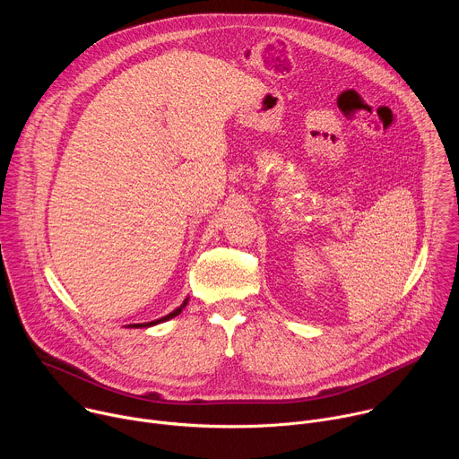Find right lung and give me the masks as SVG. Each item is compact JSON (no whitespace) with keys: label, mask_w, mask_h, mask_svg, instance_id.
I'll use <instances>...</instances> for the list:
<instances>
[{"label":"right lung","mask_w":459,"mask_h":459,"mask_svg":"<svg viewBox=\"0 0 459 459\" xmlns=\"http://www.w3.org/2000/svg\"><path fill=\"white\" fill-rule=\"evenodd\" d=\"M186 301L188 299H185L176 310H172L170 314H167V316H163V317H160V319H154V321H149V323H134V325H128V326H136V329H138V326H152V325H158V323H163V321H167V319H170V317H174V316H178L185 307H186Z\"/></svg>","instance_id":"obj_1"}]
</instances>
